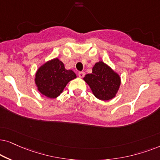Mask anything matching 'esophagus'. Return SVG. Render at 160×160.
I'll use <instances>...</instances> for the list:
<instances>
[{
    "instance_id": "esophagus-1",
    "label": "esophagus",
    "mask_w": 160,
    "mask_h": 160,
    "mask_svg": "<svg viewBox=\"0 0 160 160\" xmlns=\"http://www.w3.org/2000/svg\"><path fill=\"white\" fill-rule=\"evenodd\" d=\"M78 76H79V78H82L85 76V72H80L78 73Z\"/></svg>"
}]
</instances>
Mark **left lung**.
Listing matches in <instances>:
<instances>
[{
    "mask_svg": "<svg viewBox=\"0 0 160 160\" xmlns=\"http://www.w3.org/2000/svg\"><path fill=\"white\" fill-rule=\"evenodd\" d=\"M97 99L110 100L116 97L121 85V78L103 61L96 63L92 73L83 78Z\"/></svg>",
    "mask_w": 160,
    "mask_h": 160,
    "instance_id": "8db88e82",
    "label": "left lung"
}]
</instances>
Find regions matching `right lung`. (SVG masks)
Here are the masks:
<instances>
[{"label": "right lung", "instance_id": "add662e5", "mask_svg": "<svg viewBox=\"0 0 160 160\" xmlns=\"http://www.w3.org/2000/svg\"><path fill=\"white\" fill-rule=\"evenodd\" d=\"M77 76L72 70L65 69L58 58L48 61L38 69L35 75V83L38 91L48 98L58 97L68 82Z\"/></svg>", "mask_w": 160, "mask_h": 160}]
</instances>
